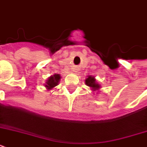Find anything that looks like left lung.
<instances>
[{
    "label": "left lung",
    "mask_w": 147,
    "mask_h": 147,
    "mask_svg": "<svg viewBox=\"0 0 147 147\" xmlns=\"http://www.w3.org/2000/svg\"><path fill=\"white\" fill-rule=\"evenodd\" d=\"M85 85L91 88L93 92L97 91V90L99 89L100 88V85L96 82V80H95L94 77H92V76H88V77L85 79Z\"/></svg>",
    "instance_id": "8db88e82"
}]
</instances>
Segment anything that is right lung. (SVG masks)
<instances>
[{"mask_svg": "<svg viewBox=\"0 0 147 147\" xmlns=\"http://www.w3.org/2000/svg\"><path fill=\"white\" fill-rule=\"evenodd\" d=\"M60 78H61V76H60V75H59V74H55V75H53V76H50V77L48 78V80L47 81L45 87L47 88L48 90L53 89V88L59 85Z\"/></svg>", "mask_w": 147, "mask_h": 147, "instance_id": "add662e5", "label": "right lung"}]
</instances>
